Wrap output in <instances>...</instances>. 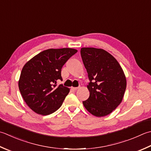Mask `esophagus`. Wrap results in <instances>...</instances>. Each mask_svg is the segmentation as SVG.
I'll return each instance as SVG.
<instances>
[{
	"mask_svg": "<svg viewBox=\"0 0 151 151\" xmlns=\"http://www.w3.org/2000/svg\"><path fill=\"white\" fill-rule=\"evenodd\" d=\"M78 88V87H71V90L73 91H76Z\"/></svg>",
	"mask_w": 151,
	"mask_h": 151,
	"instance_id": "34e87169",
	"label": "esophagus"
}]
</instances>
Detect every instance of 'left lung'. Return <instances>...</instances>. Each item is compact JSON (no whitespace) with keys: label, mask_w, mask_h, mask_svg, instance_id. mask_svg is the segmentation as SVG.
<instances>
[{"label":"left lung","mask_w":151,"mask_h":151,"mask_svg":"<svg viewBox=\"0 0 151 151\" xmlns=\"http://www.w3.org/2000/svg\"><path fill=\"white\" fill-rule=\"evenodd\" d=\"M81 54L90 82L88 99L84 101L86 110L97 117L111 113L122 102L126 79L117 60L103 49L82 48Z\"/></svg>","instance_id":"1"}]
</instances>
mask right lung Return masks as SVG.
Masks as SVG:
<instances>
[{
    "instance_id": "add662e5",
    "label": "right lung",
    "mask_w": 151,
    "mask_h": 151,
    "mask_svg": "<svg viewBox=\"0 0 151 151\" xmlns=\"http://www.w3.org/2000/svg\"><path fill=\"white\" fill-rule=\"evenodd\" d=\"M77 50L48 49L41 52L23 66L18 82L23 99L37 114L48 115L60 108L69 88L57 84L61 69Z\"/></svg>"
}]
</instances>
